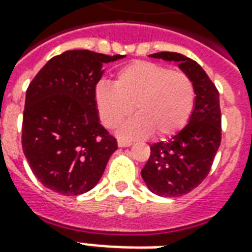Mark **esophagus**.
<instances>
[{"instance_id": "esophagus-1", "label": "esophagus", "mask_w": 252, "mask_h": 252, "mask_svg": "<svg viewBox=\"0 0 252 252\" xmlns=\"http://www.w3.org/2000/svg\"><path fill=\"white\" fill-rule=\"evenodd\" d=\"M131 144H132V143L128 142V140H123V139H119V140H117V146H119L120 148L129 147Z\"/></svg>"}]
</instances>
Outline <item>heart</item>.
<instances>
[{"instance_id":"1","label":"heart","mask_w":252,"mask_h":252,"mask_svg":"<svg viewBox=\"0 0 252 252\" xmlns=\"http://www.w3.org/2000/svg\"><path fill=\"white\" fill-rule=\"evenodd\" d=\"M194 98V85L186 74L146 61L121 67L113 85L99 83L94 92L99 119L108 128L121 124L132 108L136 112L120 128L126 139L174 135L189 120Z\"/></svg>"}]
</instances>
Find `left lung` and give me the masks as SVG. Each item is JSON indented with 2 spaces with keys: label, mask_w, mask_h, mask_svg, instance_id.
<instances>
[{
  "label": "left lung",
  "mask_w": 252,
  "mask_h": 252,
  "mask_svg": "<svg viewBox=\"0 0 252 252\" xmlns=\"http://www.w3.org/2000/svg\"><path fill=\"white\" fill-rule=\"evenodd\" d=\"M150 58L178 63L194 85V108L188 124L167 142L154 143L142 170L150 191L162 197H180L200 185L211 170L221 142L220 97L202 67L178 52H157Z\"/></svg>",
  "instance_id": "obj_1"
}]
</instances>
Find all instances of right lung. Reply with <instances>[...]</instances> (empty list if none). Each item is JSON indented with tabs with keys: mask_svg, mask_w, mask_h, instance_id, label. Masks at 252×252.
<instances>
[{
	"mask_svg": "<svg viewBox=\"0 0 252 252\" xmlns=\"http://www.w3.org/2000/svg\"><path fill=\"white\" fill-rule=\"evenodd\" d=\"M126 55L71 50L54 57L30 83L23 116V151L48 189L83 194L98 184L117 142L99 124L94 92L104 64Z\"/></svg>",
	"mask_w": 252,
	"mask_h": 252,
	"instance_id": "obj_1",
	"label": "right lung"
}]
</instances>
